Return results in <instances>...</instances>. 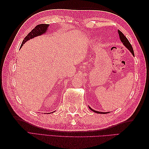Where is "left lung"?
<instances>
[{"label": "left lung", "instance_id": "left-lung-1", "mask_svg": "<svg viewBox=\"0 0 149 149\" xmlns=\"http://www.w3.org/2000/svg\"><path fill=\"white\" fill-rule=\"evenodd\" d=\"M118 34H119V38H120V41H121V42L123 43V45H124L126 48H127L129 51L131 52V53L132 54V56H134V50H133V49H132V46H131V43H129V40H127V38H126L125 36H124V34H123L121 31H120L119 30H118ZM89 107V108L91 110V111H93V112H95V113H99V114H106V113H108V112H100V111H95V110H94V109H93L92 108H91V107H90V106H88Z\"/></svg>", "mask_w": 149, "mask_h": 149}]
</instances>
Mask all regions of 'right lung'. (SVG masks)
I'll use <instances>...</instances> for the list:
<instances>
[{"label": "right lung", "mask_w": 149, "mask_h": 149, "mask_svg": "<svg viewBox=\"0 0 149 149\" xmlns=\"http://www.w3.org/2000/svg\"><path fill=\"white\" fill-rule=\"evenodd\" d=\"M49 24L38 25L37 26L34 27V29L27 34V35L26 36V38H24V40L22 41L20 48L23 46V45L25 43H26L27 42V41L33 39L36 36H41L42 35V34H45L47 33V31L49 29Z\"/></svg>", "instance_id": "add662e5"}]
</instances>
